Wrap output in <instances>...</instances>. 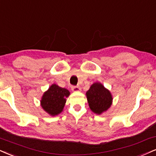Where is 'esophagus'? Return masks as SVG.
Here are the masks:
<instances>
[{
    "mask_svg": "<svg viewBox=\"0 0 156 156\" xmlns=\"http://www.w3.org/2000/svg\"><path fill=\"white\" fill-rule=\"evenodd\" d=\"M72 90L73 92H79L81 90V89H80V87H78V86H72Z\"/></svg>",
    "mask_w": 156,
    "mask_h": 156,
    "instance_id": "obj_1",
    "label": "esophagus"
}]
</instances>
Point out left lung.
Segmentation results:
<instances>
[{
	"label": "left lung",
	"instance_id": "1",
	"mask_svg": "<svg viewBox=\"0 0 156 156\" xmlns=\"http://www.w3.org/2000/svg\"><path fill=\"white\" fill-rule=\"evenodd\" d=\"M86 96L90 108L96 114H101L106 111L112 104L111 92L100 82L92 84L86 93Z\"/></svg>",
	"mask_w": 156,
	"mask_h": 156
}]
</instances>
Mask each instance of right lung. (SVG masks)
Listing matches in <instances>:
<instances>
[{"label":"right lung","mask_w":156,"mask_h":156,"mask_svg":"<svg viewBox=\"0 0 156 156\" xmlns=\"http://www.w3.org/2000/svg\"><path fill=\"white\" fill-rule=\"evenodd\" d=\"M69 95L70 92L66 88L53 84L42 96L40 104L45 112L51 116H56L62 112Z\"/></svg>","instance_id":"1"}]
</instances>
